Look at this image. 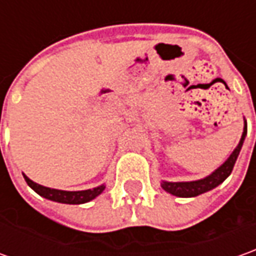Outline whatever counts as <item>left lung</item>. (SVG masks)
Segmentation results:
<instances>
[{"label":"left lung","mask_w":256,"mask_h":256,"mask_svg":"<svg viewBox=\"0 0 256 256\" xmlns=\"http://www.w3.org/2000/svg\"><path fill=\"white\" fill-rule=\"evenodd\" d=\"M245 136H246V126L244 128L241 140L238 142L237 147L234 148V151L231 152L230 157L226 160L223 165H220L214 172H212L206 178L199 179V180H190V182H166V180H162L161 182L162 189L165 192L174 194V196H178V198H194V196H199V194L208 192V190L214 189L216 186H218L220 184H223L232 171L238 154H240L241 147L244 144Z\"/></svg>","instance_id":"8db88e82"}]
</instances>
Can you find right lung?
Masks as SVG:
<instances>
[{
  "instance_id": "add662e5",
  "label": "right lung",
  "mask_w": 256,
  "mask_h": 256,
  "mask_svg": "<svg viewBox=\"0 0 256 256\" xmlns=\"http://www.w3.org/2000/svg\"><path fill=\"white\" fill-rule=\"evenodd\" d=\"M26 184L32 188L33 190L38 194H40L43 198H46L48 200L58 202V203H66V204H82L86 202L95 199L96 196L104 192L105 185L94 188V189H86V190H76V192H70V190H60V189H52V188L42 186L39 184L33 182L32 179H29L24 174Z\"/></svg>"
}]
</instances>
